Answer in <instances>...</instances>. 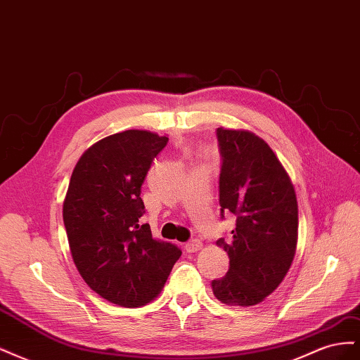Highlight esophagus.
Returning a JSON list of instances; mask_svg holds the SVG:
<instances>
[{
  "label": "esophagus",
  "instance_id": "34e87169",
  "mask_svg": "<svg viewBox=\"0 0 360 360\" xmlns=\"http://www.w3.org/2000/svg\"><path fill=\"white\" fill-rule=\"evenodd\" d=\"M202 248V242L198 240V238H192L186 245H184V249H186V252H197Z\"/></svg>",
  "mask_w": 360,
  "mask_h": 360
}]
</instances>
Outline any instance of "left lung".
<instances>
[{
  "label": "left lung",
  "mask_w": 360,
  "mask_h": 360,
  "mask_svg": "<svg viewBox=\"0 0 360 360\" xmlns=\"http://www.w3.org/2000/svg\"><path fill=\"white\" fill-rule=\"evenodd\" d=\"M221 155V217L236 216L226 250L230 267L212 281L217 300L252 307L285 278L297 245V200L288 174L271 148L248 130L216 129Z\"/></svg>",
  "instance_id": "obj_1"
}]
</instances>
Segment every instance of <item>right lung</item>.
Here are the masks:
<instances>
[{"instance_id": "obj_1", "label": "right lung", "mask_w": 360, "mask_h": 360, "mask_svg": "<svg viewBox=\"0 0 360 360\" xmlns=\"http://www.w3.org/2000/svg\"><path fill=\"white\" fill-rule=\"evenodd\" d=\"M167 143L134 129L101 139L76 163L63 204L76 269L101 297L124 308L153 300L181 255L141 224V186Z\"/></svg>"}]
</instances>
